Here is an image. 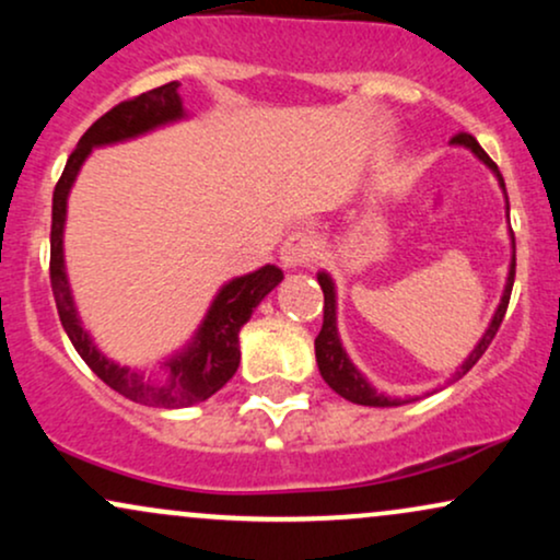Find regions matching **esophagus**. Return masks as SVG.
<instances>
[{
	"mask_svg": "<svg viewBox=\"0 0 560 560\" xmlns=\"http://www.w3.org/2000/svg\"><path fill=\"white\" fill-rule=\"evenodd\" d=\"M316 249H318L316 236H313L311 231L298 229L287 236L284 244H281L279 255L287 268H298V266H307V262L316 258Z\"/></svg>",
	"mask_w": 560,
	"mask_h": 560,
	"instance_id": "obj_1",
	"label": "esophagus"
}]
</instances>
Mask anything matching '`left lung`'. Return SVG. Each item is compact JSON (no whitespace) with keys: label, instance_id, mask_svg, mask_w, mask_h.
I'll use <instances>...</instances> for the list:
<instances>
[{"label":"left lung","instance_id":"left-lung-1","mask_svg":"<svg viewBox=\"0 0 560 560\" xmlns=\"http://www.w3.org/2000/svg\"><path fill=\"white\" fill-rule=\"evenodd\" d=\"M453 144H464L468 150L474 152L479 160H485L490 168L498 173L500 178V186L505 189L503 184V176H500L498 165L492 163L490 155H487L485 150L479 147V141L471 137V133H455L453 137ZM513 276H516V240H513V258H511V271H508V284H505V292H503V300H500L498 311H494V318L490 324V329H487L485 337H481V342L474 347V352L468 355V361L460 365L458 376L468 374V371L477 365V361L481 355H485V350L490 347V342L494 339V334H498L500 324H503L505 318V311H508V300H511V289H513ZM318 284L324 289V326H320L318 337H316V361H318V371L320 376H324V382L329 384V387L337 392V395H342L345 400L350 402H358V405H374V408H384V405H400L397 400H389V397L384 395H376L374 389L369 387V382L361 376V371L355 369V365L350 363V358L345 355L342 345H339V337H337V307H334V284L331 279L326 273H318Z\"/></svg>","mask_w":560,"mask_h":560}]
</instances>
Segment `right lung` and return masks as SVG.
<instances>
[{
    "label": "right lung",
    "mask_w": 560,
    "mask_h": 560,
    "mask_svg": "<svg viewBox=\"0 0 560 560\" xmlns=\"http://www.w3.org/2000/svg\"><path fill=\"white\" fill-rule=\"evenodd\" d=\"M182 115L184 107L182 96H178V81L163 83V86L152 89V92H144L133 96V100L115 105L113 110H107L100 120L89 126L79 147L70 152L66 171H62L52 195L49 281H52L55 305L57 313H60L62 329L68 331L75 352L107 387L128 397V400L150 405V408H186V405L202 402L210 395H215L236 374V365H240V329L253 316V307H258V302L284 279V273L276 266H262L260 271L229 281L218 292L205 324L199 326L195 345L165 363V374L168 376L160 378V382L147 378L139 371L126 369V365L107 361L96 350L92 339H89V334L83 331L81 320L75 316L73 298H70L66 262H62V226H66L70 186H73L81 163L92 152V147L139 137V133L150 131V128L178 120Z\"/></svg>",
    "instance_id": "add662e5"
}]
</instances>
